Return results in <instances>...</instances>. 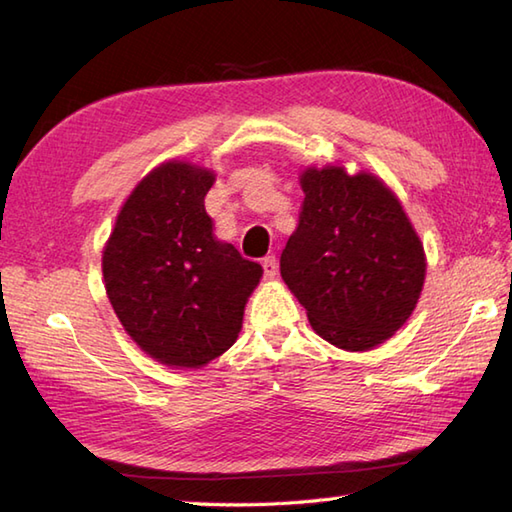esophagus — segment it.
I'll use <instances>...</instances> for the list:
<instances>
[{
	"label": "esophagus",
	"instance_id": "esophagus-1",
	"mask_svg": "<svg viewBox=\"0 0 512 512\" xmlns=\"http://www.w3.org/2000/svg\"><path fill=\"white\" fill-rule=\"evenodd\" d=\"M262 266H264V275H266L268 279H273V277L277 275V268H279V266H277V257H275V255H266Z\"/></svg>",
	"mask_w": 512,
	"mask_h": 512
}]
</instances>
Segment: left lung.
I'll use <instances>...</instances> for the list:
<instances>
[{"label":"left lung","mask_w":512,"mask_h":512,"mask_svg":"<svg viewBox=\"0 0 512 512\" xmlns=\"http://www.w3.org/2000/svg\"><path fill=\"white\" fill-rule=\"evenodd\" d=\"M299 226L281 253V277L319 336L363 352L387 341L416 308L424 250L383 182L341 167L301 176Z\"/></svg>","instance_id":"obj_1"}]
</instances>
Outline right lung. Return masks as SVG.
Wrapping results in <instances>:
<instances>
[{"label":"right lung","mask_w":512,"mask_h":512,"mask_svg":"<svg viewBox=\"0 0 512 512\" xmlns=\"http://www.w3.org/2000/svg\"><path fill=\"white\" fill-rule=\"evenodd\" d=\"M213 173L167 162L138 184L103 250V277L127 334L176 367L224 354L242 330L262 266L213 237L204 198Z\"/></svg>","instance_id":"right-lung-1"}]
</instances>
